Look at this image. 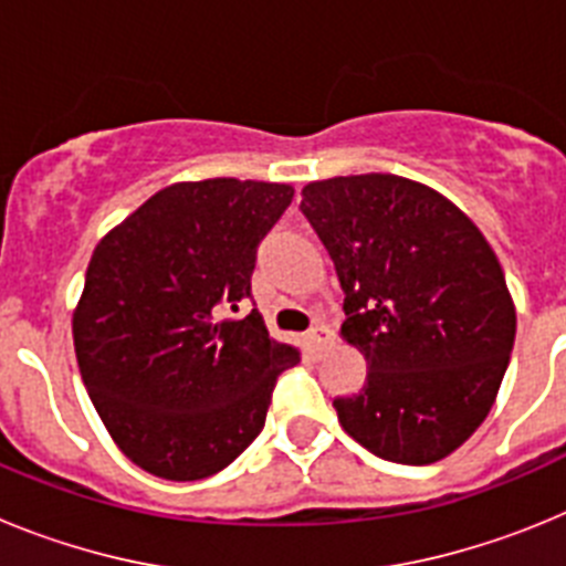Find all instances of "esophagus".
<instances>
[{
  "instance_id": "obj_1",
  "label": "esophagus",
  "mask_w": 566,
  "mask_h": 566,
  "mask_svg": "<svg viewBox=\"0 0 566 566\" xmlns=\"http://www.w3.org/2000/svg\"><path fill=\"white\" fill-rule=\"evenodd\" d=\"M332 337H334V334H332V328H328V326H314L312 332L306 334L308 348H312L314 354H319V352H323V348H326L328 343H332Z\"/></svg>"
}]
</instances>
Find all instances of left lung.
I'll return each instance as SVG.
<instances>
[{
  "label": "left lung",
  "mask_w": 566,
  "mask_h": 566,
  "mask_svg": "<svg viewBox=\"0 0 566 566\" xmlns=\"http://www.w3.org/2000/svg\"><path fill=\"white\" fill-rule=\"evenodd\" d=\"M300 212L345 292L339 334L368 363L363 388L334 399L343 431L388 462H439L484 422L513 352L496 252L457 203L399 175L306 184Z\"/></svg>",
  "instance_id": "1"
}]
</instances>
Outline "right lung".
Here are the masks:
<instances>
[{"mask_svg":"<svg viewBox=\"0 0 566 566\" xmlns=\"http://www.w3.org/2000/svg\"><path fill=\"white\" fill-rule=\"evenodd\" d=\"M289 184L209 178L155 192L102 238L73 312L84 388L124 457L169 482L207 479L254 442L277 377L300 363L252 297L260 240Z\"/></svg>","mask_w":566,"mask_h":566,"instance_id":"right-lung-1","label":"right lung"}]
</instances>
